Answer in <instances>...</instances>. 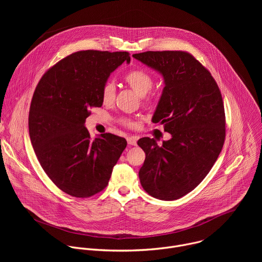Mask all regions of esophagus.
I'll list each match as a JSON object with an SVG mask.
<instances>
[{"label":"esophagus","instance_id":"esophagus-1","mask_svg":"<svg viewBox=\"0 0 262 262\" xmlns=\"http://www.w3.org/2000/svg\"><path fill=\"white\" fill-rule=\"evenodd\" d=\"M127 143H128L129 146L137 145V138L136 137H128L127 138Z\"/></svg>","mask_w":262,"mask_h":262}]
</instances>
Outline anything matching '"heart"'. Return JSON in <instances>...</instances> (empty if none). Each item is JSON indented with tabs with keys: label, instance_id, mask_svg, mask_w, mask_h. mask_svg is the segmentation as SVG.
<instances>
[{
	"label": "heart",
	"instance_id": "obj_1",
	"mask_svg": "<svg viewBox=\"0 0 262 262\" xmlns=\"http://www.w3.org/2000/svg\"><path fill=\"white\" fill-rule=\"evenodd\" d=\"M123 80L127 86H129L139 96H141L145 105L150 106L155 103L154 96L151 94H148L154 86V78L150 73L141 68H135L125 73ZM115 85L112 82H105L101 88V99L103 103L111 104L115 100ZM122 124L128 128H136L138 125L137 121L130 118L122 119Z\"/></svg>",
	"mask_w": 262,
	"mask_h": 262
}]
</instances>
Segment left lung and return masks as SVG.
Listing matches in <instances>:
<instances>
[{
  "mask_svg": "<svg viewBox=\"0 0 262 262\" xmlns=\"http://www.w3.org/2000/svg\"><path fill=\"white\" fill-rule=\"evenodd\" d=\"M134 58L160 71L165 88L152 117L171 139L155 138L138 145L146 158L139 171L145 192L160 200H176L205 178L222 150L226 118L220 88L211 73L184 51H148Z\"/></svg>",
  "mask_w": 262,
  "mask_h": 262,
  "instance_id": "1",
  "label": "left lung"
}]
</instances>
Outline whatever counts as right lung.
Here are the masks:
<instances>
[{"instance_id": "obj_1", "label": "right lung", "mask_w": 262, "mask_h": 262, "mask_svg": "<svg viewBox=\"0 0 262 262\" xmlns=\"http://www.w3.org/2000/svg\"><path fill=\"white\" fill-rule=\"evenodd\" d=\"M127 52L80 51L52 66L37 84L29 112L35 155L50 179L77 198L98 194L127 142L105 133L92 139L84 123L92 107L102 105L101 88Z\"/></svg>"}]
</instances>
